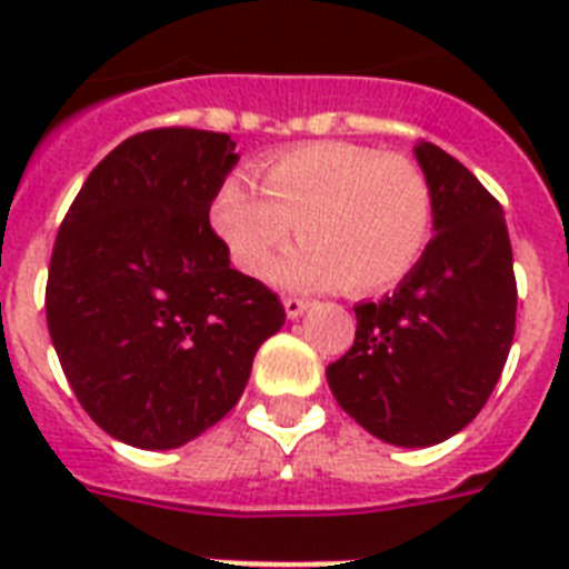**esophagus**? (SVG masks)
Listing matches in <instances>:
<instances>
[{
  "instance_id": "34e87169",
  "label": "esophagus",
  "mask_w": 569,
  "mask_h": 569,
  "mask_svg": "<svg viewBox=\"0 0 569 569\" xmlns=\"http://www.w3.org/2000/svg\"><path fill=\"white\" fill-rule=\"evenodd\" d=\"M308 306H311V299L306 297H284V311H288L290 320H297L302 311H308Z\"/></svg>"
}]
</instances>
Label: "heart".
Returning <instances> with one entry per match:
<instances>
[{
	"label": "heart",
	"instance_id": "heart-1",
	"mask_svg": "<svg viewBox=\"0 0 569 569\" xmlns=\"http://www.w3.org/2000/svg\"><path fill=\"white\" fill-rule=\"evenodd\" d=\"M258 187L228 178L210 201V224L237 270L261 279L297 234L306 240L279 267L284 284L377 293L425 258L436 228L433 187L416 162L350 142H311L258 166Z\"/></svg>",
	"mask_w": 569,
	"mask_h": 569
}]
</instances>
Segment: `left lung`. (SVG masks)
<instances>
[{
  "mask_svg": "<svg viewBox=\"0 0 569 569\" xmlns=\"http://www.w3.org/2000/svg\"><path fill=\"white\" fill-rule=\"evenodd\" d=\"M436 198V237L391 297L356 306V341L326 380L382 442L427 448L483 409L517 329L505 210L451 153L416 144Z\"/></svg>",
  "mask_w": 569,
  "mask_h": 569,
  "instance_id": "left-lung-1",
  "label": "left lung"
}]
</instances>
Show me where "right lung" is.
Returning a JSON list of instances; mask_svg holds the SVG:
<instances>
[{
	"label": "right lung",
	"instance_id": "add662e5",
	"mask_svg": "<svg viewBox=\"0 0 569 569\" xmlns=\"http://www.w3.org/2000/svg\"><path fill=\"white\" fill-rule=\"evenodd\" d=\"M237 166L231 136L160 127L130 136L73 198L52 246L47 326L97 427L166 451L243 395L279 297L231 267L210 201Z\"/></svg>",
	"mask_w": 569,
	"mask_h": 569
}]
</instances>
